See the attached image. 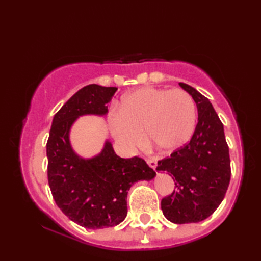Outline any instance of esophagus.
<instances>
[{
    "label": "esophagus",
    "mask_w": 261,
    "mask_h": 261,
    "mask_svg": "<svg viewBox=\"0 0 261 261\" xmlns=\"http://www.w3.org/2000/svg\"><path fill=\"white\" fill-rule=\"evenodd\" d=\"M147 164L150 166V167L152 168V169H156V167H157V160L154 159V158H149V159H147Z\"/></svg>",
    "instance_id": "obj_1"
}]
</instances>
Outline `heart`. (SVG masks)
<instances>
[{"mask_svg":"<svg viewBox=\"0 0 261 261\" xmlns=\"http://www.w3.org/2000/svg\"><path fill=\"white\" fill-rule=\"evenodd\" d=\"M196 120V103L188 92L143 87L125 95L108 122L114 139L127 151L143 146L145 129L154 147L170 152L191 139Z\"/></svg>","mask_w":261,"mask_h":261,"instance_id":"obj_1","label":"heart"}]
</instances>
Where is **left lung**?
<instances>
[{
	"label": "left lung",
	"instance_id": "left-lung-1",
	"mask_svg": "<svg viewBox=\"0 0 261 261\" xmlns=\"http://www.w3.org/2000/svg\"><path fill=\"white\" fill-rule=\"evenodd\" d=\"M179 86L195 101L198 122L190 142L159 160L156 170L168 171L175 181L176 190L162 199L164 215L184 224L203 221L219 207L228 191L231 166L223 124L208 98L184 83Z\"/></svg>",
	"mask_w": 261,
	"mask_h": 261
}]
</instances>
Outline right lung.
I'll use <instances>...</instances> for the list:
<instances>
[{
	"instance_id": "add662e5",
	"label": "right lung",
	"mask_w": 261,
	"mask_h": 261,
	"mask_svg": "<svg viewBox=\"0 0 261 261\" xmlns=\"http://www.w3.org/2000/svg\"><path fill=\"white\" fill-rule=\"evenodd\" d=\"M116 87L91 84L75 93L55 114L47 141L48 182L63 213L87 229L110 228L127 213V191L138 180H150L156 171L142 158H120L107 141L91 159L77 156L69 131L77 118L105 115Z\"/></svg>"
}]
</instances>
